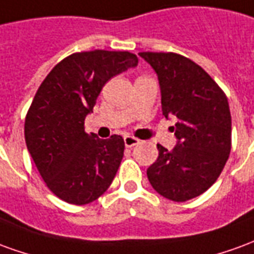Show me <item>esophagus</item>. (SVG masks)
I'll return each instance as SVG.
<instances>
[{
    "instance_id": "34e87169",
    "label": "esophagus",
    "mask_w": 254,
    "mask_h": 254,
    "mask_svg": "<svg viewBox=\"0 0 254 254\" xmlns=\"http://www.w3.org/2000/svg\"><path fill=\"white\" fill-rule=\"evenodd\" d=\"M138 143H139V139L135 138V136H132V135L124 136V145H126V147H132V146H135V145H138Z\"/></svg>"
}]
</instances>
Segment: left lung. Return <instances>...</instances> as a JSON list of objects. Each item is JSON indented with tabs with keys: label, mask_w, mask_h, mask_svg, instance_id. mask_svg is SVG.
<instances>
[{
	"label": "left lung",
	"mask_w": 254,
	"mask_h": 254,
	"mask_svg": "<svg viewBox=\"0 0 254 254\" xmlns=\"http://www.w3.org/2000/svg\"><path fill=\"white\" fill-rule=\"evenodd\" d=\"M157 73L165 118L178 120L172 150L157 145L147 168L152 188L176 202L198 197L216 182L231 150V115L226 94L204 69L176 53L142 52Z\"/></svg>",
	"instance_id": "8db88e82"
}]
</instances>
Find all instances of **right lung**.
<instances>
[{"label":"right lung","mask_w":254,"mask_h":254,"mask_svg":"<svg viewBox=\"0 0 254 254\" xmlns=\"http://www.w3.org/2000/svg\"><path fill=\"white\" fill-rule=\"evenodd\" d=\"M138 65L130 52H80L45 78L26 116L28 152L52 193L84 205L105 193L124 153L120 135L101 139L84 131V119L109 79Z\"/></svg>","instance_id":"right-lung-1"}]
</instances>
